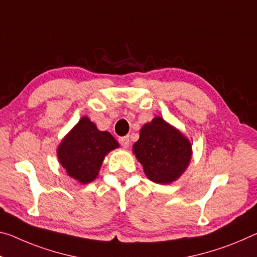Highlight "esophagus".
<instances>
[{
    "instance_id": "1",
    "label": "esophagus",
    "mask_w": 257,
    "mask_h": 257,
    "mask_svg": "<svg viewBox=\"0 0 257 257\" xmlns=\"http://www.w3.org/2000/svg\"><path fill=\"white\" fill-rule=\"evenodd\" d=\"M119 143L121 144L122 148H124V149L129 148V144H130V140H129V137H128V136L120 137V138H119Z\"/></svg>"
}]
</instances>
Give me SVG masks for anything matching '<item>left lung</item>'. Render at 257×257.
Segmentation results:
<instances>
[{
    "label": "left lung",
    "mask_w": 257,
    "mask_h": 257,
    "mask_svg": "<svg viewBox=\"0 0 257 257\" xmlns=\"http://www.w3.org/2000/svg\"><path fill=\"white\" fill-rule=\"evenodd\" d=\"M133 152L149 180L169 184L185 172L192 157V146L180 130L157 116L142 127Z\"/></svg>",
    "instance_id": "8db88e82"
}]
</instances>
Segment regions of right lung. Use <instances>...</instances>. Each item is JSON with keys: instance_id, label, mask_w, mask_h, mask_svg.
<instances>
[{"instance_id": "add662e5", "label": "right lung", "mask_w": 257, "mask_h": 257, "mask_svg": "<svg viewBox=\"0 0 257 257\" xmlns=\"http://www.w3.org/2000/svg\"><path fill=\"white\" fill-rule=\"evenodd\" d=\"M119 148L108 132H100L87 116H83L58 146L57 156L68 176L82 184L98 176L105 156Z\"/></svg>"}]
</instances>
